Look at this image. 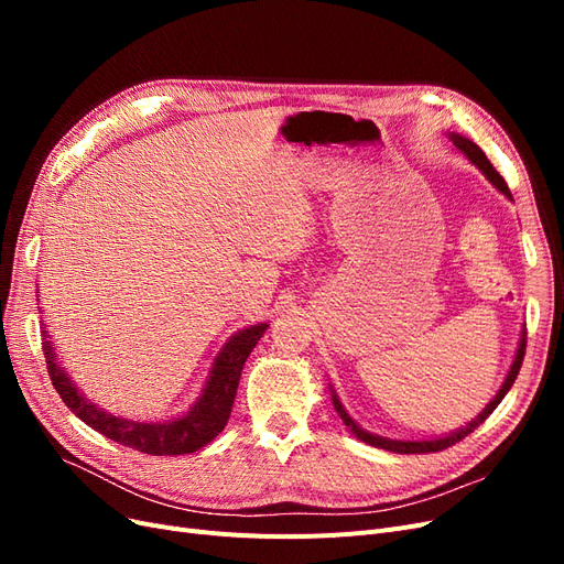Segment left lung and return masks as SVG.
<instances>
[{
	"label": "left lung",
	"mask_w": 564,
	"mask_h": 564,
	"mask_svg": "<svg viewBox=\"0 0 564 564\" xmlns=\"http://www.w3.org/2000/svg\"><path fill=\"white\" fill-rule=\"evenodd\" d=\"M447 135H449V141L454 143V148L464 152V155L470 160V164H475L477 169H480V172L485 174V178H487L494 187H497V191H499L501 195H506L508 199H513V195H510V191H508L506 181L501 178V174L497 172V169L491 166V162L487 160V155H485V152H482L480 148H477L473 141L464 139V135H460V133H447ZM524 348H527V329L520 332L516 360H513V365H510V369H508V373H506V379H503V383H501L497 395H494V400H489V404H487V406L482 409V412L477 414L470 423L460 425V429H456V431H452V433H447V435H440V437H431V440H390V437L373 435V433L365 431L362 425L357 423V421L346 412V406L340 404V400H338V395L334 392V388H329V390H332V402H334L336 414H338L340 419H344V423L348 425L350 433H352L357 440L367 442V445H371V447L388 449V452H395V454H429V452H442V449H447V447L456 445L458 440H464L466 435H470V433L477 429V425L485 423V419L494 412V409L499 406V402L506 398V392L510 390V386H513L516 379H518V371H520V367H522V357H524Z\"/></svg>",
	"instance_id": "obj_1"
}]
</instances>
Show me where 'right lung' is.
Returning a JSON list of instances; mask_svg holds the SVG:
<instances>
[{"label":"right lung","mask_w":564,"mask_h":564,"mask_svg":"<svg viewBox=\"0 0 564 564\" xmlns=\"http://www.w3.org/2000/svg\"><path fill=\"white\" fill-rule=\"evenodd\" d=\"M268 327H270L268 322H259L232 334L224 344V348H220L218 355L214 357L209 377L204 381L197 402L187 409L185 414L166 419V421H135V419L115 416L106 412L104 406L94 404L65 373L56 355V348L51 344V334L46 332L44 322H42V336H44L42 348H44L51 383H54L61 400L77 419L91 425V429L98 431L100 435L115 440L117 445L139 449L152 456H176V454H193L202 449L226 429V423L230 419V409L237 395V383H240V377H242V367L247 362L249 352L256 348V344H259Z\"/></svg>","instance_id":"1"}]
</instances>
